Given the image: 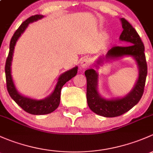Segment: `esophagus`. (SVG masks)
Here are the masks:
<instances>
[{
  "instance_id": "obj_1",
  "label": "esophagus",
  "mask_w": 153,
  "mask_h": 153,
  "mask_svg": "<svg viewBox=\"0 0 153 153\" xmlns=\"http://www.w3.org/2000/svg\"><path fill=\"white\" fill-rule=\"evenodd\" d=\"M91 63V59L89 57H84L80 62V67L83 69L88 68Z\"/></svg>"
}]
</instances>
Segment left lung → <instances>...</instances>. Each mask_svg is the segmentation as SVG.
I'll use <instances>...</instances> for the list:
<instances>
[{"instance_id":"1","label":"left lung","mask_w":153,"mask_h":153,"mask_svg":"<svg viewBox=\"0 0 153 153\" xmlns=\"http://www.w3.org/2000/svg\"><path fill=\"white\" fill-rule=\"evenodd\" d=\"M122 31L119 40L128 42V46H115L96 61L97 68L104 62L117 59L124 56H131L136 62L138 76L133 89L123 97L105 99L98 91L99 74L94 69L85 71L87 79V102L90 109L97 115L104 117H116L130 111L141 100L145 86L147 75V65L144 54V45L137 31L124 18H121Z\"/></svg>"}]
</instances>
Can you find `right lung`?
Masks as SVG:
<instances>
[{
    "mask_svg": "<svg viewBox=\"0 0 153 153\" xmlns=\"http://www.w3.org/2000/svg\"><path fill=\"white\" fill-rule=\"evenodd\" d=\"M43 15H36L30 17L25 20L16 30L15 34L12 36L9 45V52L7 56L5 66V73L6 79V87L9 95L12 99L25 111L33 115H45L52 113L58 108L60 102V93L62 86L68 81L75 76L77 74L78 67L73 68L71 70L64 72L58 78L57 82L55 86L54 90L48 97L42 100H34V99L26 97L18 92L14 83L12 76V62L13 58L14 50L16 42L19 37L21 36L28 27L29 23L40 20L43 18Z\"/></svg>",
    "mask_w": 153,
    "mask_h": 153,
    "instance_id": "right-lung-1",
    "label": "right lung"
}]
</instances>
